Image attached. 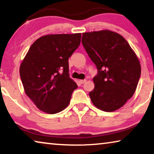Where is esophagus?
<instances>
[{
    "instance_id": "esophagus-1",
    "label": "esophagus",
    "mask_w": 154,
    "mask_h": 154,
    "mask_svg": "<svg viewBox=\"0 0 154 154\" xmlns=\"http://www.w3.org/2000/svg\"><path fill=\"white\" fill-rule=\"evenodd\" d=\"M85 82H86V79H83V80H79V83L81 84H83Z\"/></svg>"
}]
</instances>
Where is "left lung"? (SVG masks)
I'll return each mask as SVG.
<instances>
[{"label":"left lung","mask_w":154,"mask_h":154,"mask_svg":"<svg viewBox=\"0 0 154 154\" xmlns=\"http://www.w3.org/2000/svg\"><path fill=\"white\" fill-rule=\"evenodd\" d=\"M82 42L98 69L89 96L98 109L112 112L133 96L140 76L139 59L122 35L105 30L83 33Z\"/></svg>","instance_id":"left-lung-1"}]
</instances>
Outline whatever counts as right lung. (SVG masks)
Returning a JSON list of instances; mask_svg holds the SVG:
<instances>
[{
    "instance_id": "add662e5",
    "label": "right lung",
    "mask_w": 154,
    "mask_h": 154,
    "mask_svg": "<svg viewBox=\"0 0 154 154\" xmlns=\"http://www.w3.org/2000/svg\"><path fill=\"white\" fill-rule=\"evenodd\" d=\"M82 34L41 36L33 43L20 68L25 93L38 109L59 113L70 103L77 88L69 77V58L81 43Z\"/></svg>"
}]
</instances>
